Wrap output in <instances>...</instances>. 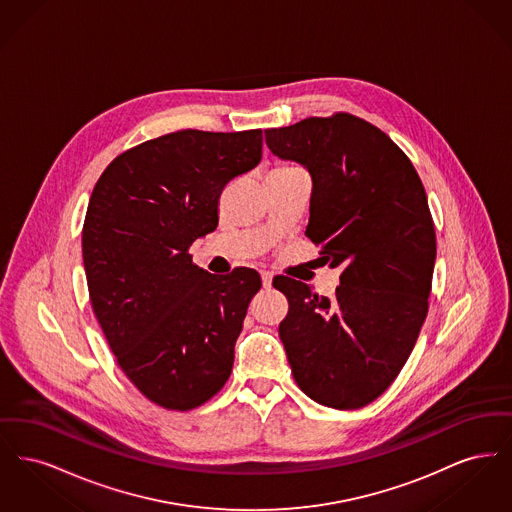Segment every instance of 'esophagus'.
I'll return each mask as SVG.
<instances>
[{"label": "esophagus", "mask_w": 512, "mask_h": 512, "mask_svg": "<svg viewBox=\"0 0 512 512\" xmlns=\"http://www.w3.org/2000/svg\"><path fill=\"white\" fill-rule=\"evenodd\" d=\"M261 280H263V288L268 290L270 286H272V274L267 272V270H261Z\"/></svg>", "instance_id": "obj_1"}]
</instances>
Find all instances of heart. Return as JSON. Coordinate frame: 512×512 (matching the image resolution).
I'll list each match as a JSON object with an SVG mask.
<instances>
[{"label": "heart", "mask_w": 512, "mask_h": 512, "mask_svg": "<svg viewBox=\"0 0 512 512\" xmlns=\"http://www.w3.org/2000/svg\"><path fill=\"white\" fill-rule=\"evenodd\" d=\"M276 169H292V167H288V165H280V167H276Z\"/></svg>", "instance_id": "heart-1"}]
</instances>
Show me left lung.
Masks as SVG:
<instances>
[{"instance_id":"1","label":"left lung","mask_w":512,"mask_h":512,"mask_svg":"<svg viewBox=\"0 0 512 512\" xmlns=\"http://www.w3.org/2000/svg\"><path fill=\"white\" fill-rule=\"evenodd\" d=\"M280 159L313 178L307 238L340 286L320 297L276 276L286 295L280 322L293 380L338 411L361 409L388 390L413 351L436 263V230L422 180L386 132L351 113L265 130Z\"/></svg>"}]
</instances>
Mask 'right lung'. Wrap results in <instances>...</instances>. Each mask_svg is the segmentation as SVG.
<instances>
[{
	"instance_id": "add662e5",
	"label": "right lung",
	"mask_w": 512,
	"mask_h": 512,
	"mask_svg": "<svg viewBox=\"0 0 512 512\" xmlns=\"http://www.w3.org/2000/svg\"><path fill=\"white\" fill-rule=\"evenodd\" d=\"M261 155V128H186L126 149L94 186L82 228L90 303L126 378L167 411L201 407L230 378L261 276L209 274L190 245L217 228L222 190Z\"/></svg>"
}]
</instances>
